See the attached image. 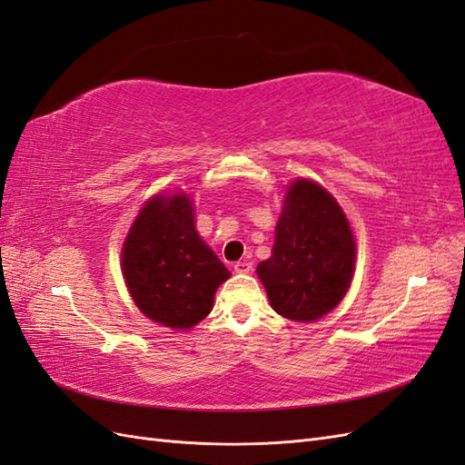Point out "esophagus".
<instances>
[{
    "label": "esophagus",
    "instance_id": "34e87169",
    "mask_svg": "<svg viewBox=\"0 0 465 465\" xmlns=\"http://www.w3.org/2000/svg\"><path fill=\"white\" fill-rule=\"evenodd\" d=\"M233 271L240 272V275H247V272L253 271V265L249 263V261H237V263L233 265Z\"/></svg>",
    "mask_w": 465,
    "mask_h": 465
}]
</instances>
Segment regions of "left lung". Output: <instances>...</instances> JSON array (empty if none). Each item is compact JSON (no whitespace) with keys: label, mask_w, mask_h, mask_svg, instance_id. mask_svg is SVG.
Segmentation results:
<instances>
[{"label":"left lung","mask_w":465,"mask_h":465,"mask_svg":"<svg viewBox=\"0 0 465 465\" xmlns=\"http://www.w3.org/2000/svg\"><path fill=\"white\" fill-rule=\"evenodd\" d=\"M353 267V233L336 198L308 178L294 181L284 194L272 255L257 265L272 311L314 322L346 296Z\"/></svg>","instance_id":"left-lung-1"}]
</instances>
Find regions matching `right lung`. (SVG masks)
I'll list each match as a JSON object with an SVG mask.
<instances>
[{
  "label": "right lung",
  "mask_w": 465,
  "mask_h": 465,
  "mask_svg": "<svg viewBox=\"0 0 465 465\" xmlns=\"http://www.w3.org/2000/svg\"><path fill=\"white\" fill-rule=\"evenodd\" d=\"M122 271L139 311L173 330L204 320L213 294L232 275L202 242L184 193L147 200L124 242Z\"/></svg>",
  "instance_id": "add662e5"
}]
</instances>
